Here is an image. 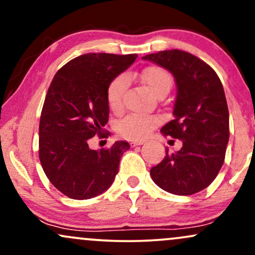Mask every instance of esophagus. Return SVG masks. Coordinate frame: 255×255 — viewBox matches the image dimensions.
Returning <instances> with one entry per match:
<instances>
[{"label": "esophagus", "instance_id": "esophagus-1", "mask_svg": "<svg viewBox=\"0 0 255 255\" xmlns=\"http://www.w3.org/2000/svg\"><path fill=\"white\" fill-rule=\"evenodd\" d=\"M142 144H144V140H133V141H130V146H139Z\"/></svg>", "mask_w": 255, "mask_h": 255}]
</instances>
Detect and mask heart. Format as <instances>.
Returning a JSON list of instances; mask_svg holds the SVG:
<instances>
[{
    "instance_id": "1",
    "label": "heart",
    "mask_w": 255,
    "mask_h": 255,
    "mask_svg": "<svg viewBox=\"0 0 255 255\" xmlns=\"http://www.w3.org/2000/svg\"><path fill=\"white\" fill-rule=\"evenodd\" d=\"M142 81L153 95L169 91L172 80L170 74L160 67H148L141 74ZM127 74H119L108 85L107 102L113 111H119L124 105V95L128 87ZM158 124V119L150 115L130 114L122 119L118 125V130L122 136L129 140H141L150 134L152 128Z\"/></svg>"
}]
</instances>
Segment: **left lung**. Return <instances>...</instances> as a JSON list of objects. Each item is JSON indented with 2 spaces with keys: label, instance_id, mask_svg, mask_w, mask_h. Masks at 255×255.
Masks as SVG:
<instances>
[{
  "label": "left lung",
  "instance_id": "left-lung-1",
  "mask_svg": "<svg viewBox=\"0 0 255 255\" xmlns=\"http://www.w3.org/2000/svg\"><path fill=\"white\" fill-rule=\"evenodd\" d=\"M164 67L177 86L174 120L162 131L182 140L176 153L166 150L164 159L150 170L164 191L192 195L213 182L224 163L229 140V110L217 73L203 60L182 50H165L142 57Z\"/></svg>",
  "mask_w": 255,
  "mask_h": 255
}]
</instances>
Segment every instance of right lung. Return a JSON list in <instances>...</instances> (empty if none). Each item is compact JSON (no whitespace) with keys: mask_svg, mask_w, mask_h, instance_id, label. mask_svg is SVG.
Returning <instances> with one entry per match:
<instances>
[{"mask_svg":"<svg viewBox=\"0 0 255 255\" xmlns=\"http://www.w3.org/2000/svg\"><path fill=\"white\" fill-rule=\"evenodd\" d=\"M137 55L85 54L60 68L52 79L39 121V160L55 187L75 200L107 191L115 180L120 159L129 148L116 141L96 151L89 140L104 131L109 120L108 85L135 61Z\"/></svg>","mask_w":255,"mask_h":255,"instance_id":"add662e5","label":"right lung"}]
</instances>
